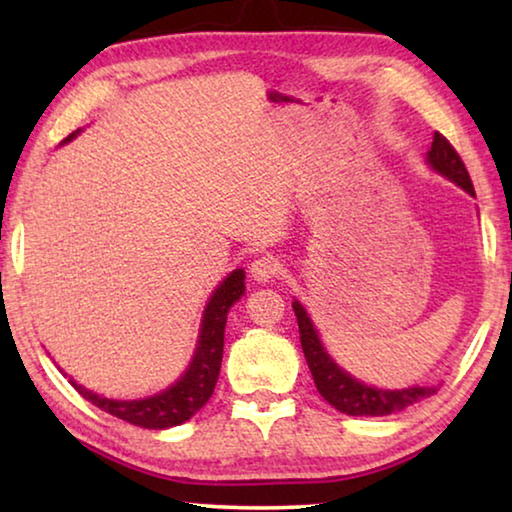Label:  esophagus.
<instances>
[{"instance_id": "1", "label": "esophagus", "mask_w": 512, "mask_h": 512, "mask_svg": "<svg viewBox=\"0 0 512 512\" xmlns=\"http://www.w3.org/2000/svg\"><path fill=\"white\" fill-rule=\"evenodd\" d=\"M280 271H282L280 262H277V259L271 255L259 257L253 264H250V277L257 282H271L277 275H280Z\"/></svg>"}]
</instances>
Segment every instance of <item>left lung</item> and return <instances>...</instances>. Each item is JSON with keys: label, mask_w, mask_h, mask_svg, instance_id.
<instances>
[{"label": "left lung", "mask_w": 512, "mask_h": 512, "mask_svg": "<svg viewBox=\"0 0 512 512\" xmlns=\"http://www.w3.org/2000/svg\"><path fill=\"white\" fill-rule=\"evenodd\" d=\"M427 160L433 169L443 173L449 180H454V183L461 185L467 194L474 196L470 173H467L461 155L456 153V149L449 144L443 133L433 135ZM293 311H296L302 352H305L314 384L318 388V393L323 395L336 411H341L345 415H388L402 411L406 406L436 393V388L429 386L404 388V391H379V388H372L361 384L357 379H352L348 372H343L332 359H329V354L323 350V343L318 341L316 329L311 325L307 311L302 309L300 302H293Z\"/></svg>", "instance_id": "left-lung-1"}]
</instances>
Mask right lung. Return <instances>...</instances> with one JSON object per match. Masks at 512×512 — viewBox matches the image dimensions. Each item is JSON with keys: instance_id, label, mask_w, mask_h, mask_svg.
<instances>
[{"instance_id": "add662e5", "label": "right lung", "mask_w": 512, "mask_h": 512, "mask_svg": "<svg viewBox=\"0 0 512 512\" xmlns=\"http://www.w3.org/2000/svg\"><path fill=\"white\" fill-rule=\"evenodd\" d=\"M69 135L67 140H72ZM244 271L237 268L219 284L214 296L207 302L201 339H198V348L194 354V361L185 377L173 384L167 391L146 400H133V402H117L108 400V397H99L90 391H85L81 384L72 386L79 391L85 400L92 402L97 409L115 415L119 420H126L142 429H169L176 424H183L192 418L196 411H201L205 402L210 400L219 379L221 359H223V334H225V320H228V311L244 293Z\"/></svg>"}]
</instances>
